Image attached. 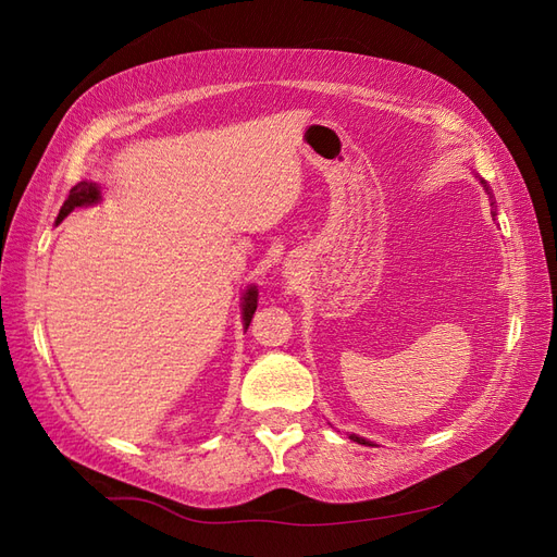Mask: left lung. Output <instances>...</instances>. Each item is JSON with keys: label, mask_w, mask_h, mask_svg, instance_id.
Wrapping results in <instances>:
<instances>
[{"label": "left lung", "mask_w": 557, "mask_h": 557, "mask_svg": "<svg viewBox=\"0 0 557 557\" xmlns=\"http://www.w3.org/2000/svg\"><path fill=\"white\" fill-rule=\"evenodd\" d=\"M481 183H483V181H481ZM483 188L487 190V185H485V183H483ZM487 195H491V190H487ZM491 207H495V201H491ZM491 213H493V215H497V213H495V209H493ZM350 440H352V442H358V444H369L367 440H362V436H358V434H350Z\"/></svg>", "instance_id": "obj_1"}]
</instances>
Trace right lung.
<instances>
[{"mask_svg": "<svg viewBox=\"0 0 557 557\" xmlns=\"http://www.w3.org/2000/svg\"><path fill=\"white\" fill-rule=\"evenodd\" d=\"M99 197H102V195H99V185L97 183H92V181L76 183L74 188L70 190V197L64 199V205H62V209L58 213L55 225L62 223L64 218L70 215L74 209L95 205V201H99ZM256 309H258V290H256V285H250V288L244 293V305H242V315H244V325L246 327L250 325V318H252V313H256Z\"/></svg>", "mask_w": 557, "mask_h": 557, "instance_id": "add662e5", "label": "right lung"}]
</instances>
